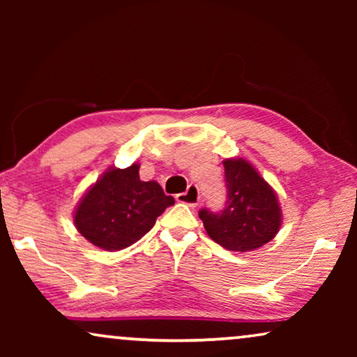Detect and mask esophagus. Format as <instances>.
I'll list each match as a JSON object with an SVG mask.
<instances>
[{"label": "esophagus", "mask_w": 357, "mask_h": 357, "mask_svg": "<svg viewBox=\"0 0 357 357\" xmlns=\"http://www.w3.org/2000/svg\"><path fill=\"white\" fill-rule=\"evenodd\" d=\"M177 202L178 203H183V204H188L190 208H195L198 204V202H199V190H198V187L197 185H188V188H187V192L185 193H178L177 197Z\"/></svg>", "instance_id": "1"}]
</instances>
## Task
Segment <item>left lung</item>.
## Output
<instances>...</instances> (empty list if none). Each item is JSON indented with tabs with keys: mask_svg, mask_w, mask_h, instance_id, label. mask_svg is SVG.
Here are the masks:
<instances>
[{
	"mask_svg": "<svg viewBox=\"0 0 357 357\" xmlns=\"http://www.w3.org/2000/svg\"><path fill=\"white\" fill-rule=\"evenodd\" d=\"M227 199L218 213L203 208L198 213L208 236L232 252L260 248L281 227L278 197L265 178L245 159L224 160Z\"/></svg>",
	"mask_w": 357,
	"mask_h": 357,
	"instance_id": "left-lung-1",
	"label": "left lung"
}]
</instances>
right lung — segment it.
I'll return each instance as SVG.
<instances>
[{
  "instance_id": "1",
  "label": "right lung",
  "mask_w": 357,
  "mask_h": 357,
  "mask_svg": "<svg viewBox=\"0 0 357 357\" xmlns=\"http://www.w3.org/2000/svg\"><path fill=\"white\" fill-rule=\"evenodd\" d=\"M174 203L158 182L139 180V164L110 167L81 198L75 226L92 245L121 250L148 234Z\"/></svg>"
}]
</instances>
